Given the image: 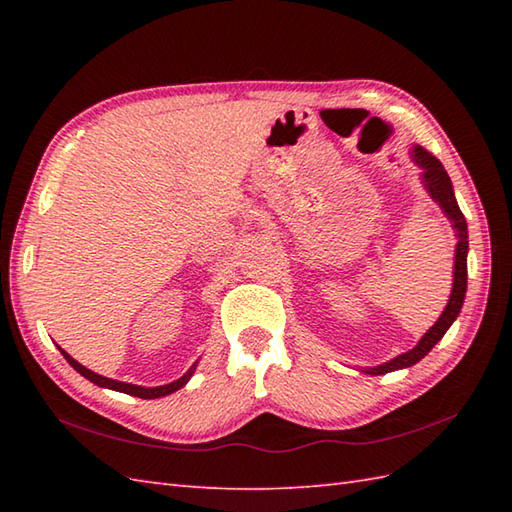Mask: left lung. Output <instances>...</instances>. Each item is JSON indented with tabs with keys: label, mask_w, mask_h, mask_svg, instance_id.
<instances>
[{
	"label": "left lung",
	"mask_w": 512,
	"mask_h": 512,
	"mask_svg": "<svg viewBox=\"0 0 512 512\" xmlns=\"http://www.w3.org/2000/svg\"><path fill=\"white\" fill-rule=\"evenodd\" d=\"M411 160L422 169L424 189H427L431 198L440 204V209L444 211V215L449 217L453 228H455V237H458V244H455L453 290H451L447 308L442 310L436 325L427 330V334L422 336L418 345L413 347V350L405 352V354L391 358V361H387L383 365L365 369V372L372 374V376L396 372V369H402V367H411V365H416L420 358L427 356L431 352V347L436 345L444 334H447V330L451 328L453 321L458 319V314L462 310V303H464V295H466V253H469V231H466V220H464V215L460 211L458 200H455L449 173L444 171L442 162L436 156L429 154V151L420 147V145L411 149Z\"/></svg>",
	"instance_id": "left-lung-1"
}]
</instances>
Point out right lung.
I'll return each mask as SVG.
<instances>
[{
	"label": "right lung",
	"instance_id": "add662e5",
	"mask_svg": "<svg viewBox=\"0 0 512 512\" xmlns=\"http://www.w3.org/2000/svg\"><path fill=\"white\" fill-rule=\"evenodd\" d=\"M61 354L65 356V361H68L76 372H79L81 376H85L90 380V383H94V385H99V387H107V389H114V391H123V394H129V396H138V398H147V400H151V398H160V396H169V394H173V391H178L180 387H184L189 383V378L193 376V372H195V365H191L189 367V372L184 374V376H180L178 380H173V383H169V385H160V387H140V385H132V383H121V380H112V378H105V376H99V374H94L92 369H88V367H83L81 363H76L74 358L68 354V352H63L61 350Z\"/></svg>",
	"mask_w": 512,
	"mask_h": 512
}]
</instances>
